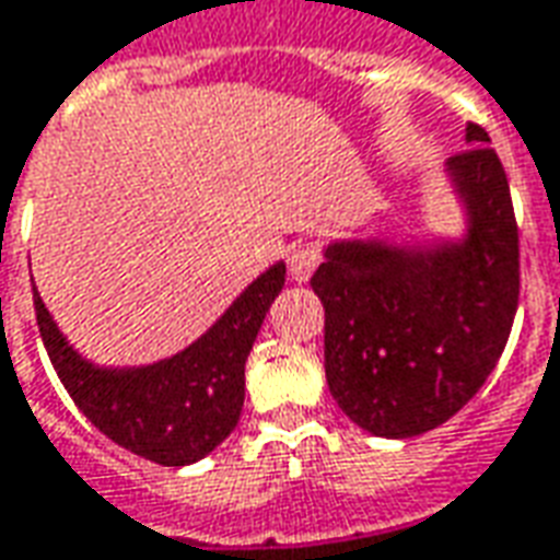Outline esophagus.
Returning <instances> with one entry per match:
<instances>
[{
  "mask_svg": "<svg viewBox=\"0 0 560 560\" xmlns=\"http://www.w3.org/2000/svg\"><path fill=\"white\" fill-rule=\"evenodd\" d=\"M315 266H318V250L312 245H296L288 257V276L294 281H310Z\"/></svg>",
  "mask_w": 560,
  "mask_h": 560,
  "instance_id": "1",
  "label": "esophagus"
}]
</instances>
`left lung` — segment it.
Listing matches in <instances>:
<instances>
[{"label":"left lung","instance_id":"8db88e82","mask_svg":"<svg viewBox=\"0 0 560 560\" xmlns=\"http://www.w3.org/2000/svg\"><path fill=\"white\" fill-rule=\"evenodd\" d=\"M444 162L459 232L330 238L312 291L325 306V376L355 425L413 439L485 386L518 306V226L490 137L466 125Z\"/></svg>","mask_w":560,"mask_h":560}]
</instances>
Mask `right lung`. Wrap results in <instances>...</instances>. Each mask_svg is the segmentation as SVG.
Returning <instances> with one entry per match:
<instances>
[{
	"mask_svg": "<svg viewBox=\"0 0 560 560\" xmlns=\"http://www.w3.org/2000/svg\"><path fill=\"white\" fill-rule=\"evenodd\" d=\"M284 288V260L250 281L199 340L168 359L106 368L85 359L36 300L42 340L60 383L91 423L131 454L159 466H189L230 439L245 405V361L272 300Z\"/></svg>",
	"mask_w": 560,
	"mask_h": 560,
	"instance_id": "right-lung-1",
	"label": "right lung"
}]
</instances>
